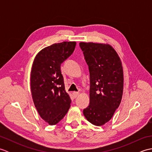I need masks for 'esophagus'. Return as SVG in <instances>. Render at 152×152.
<instances>
[{"mask_svg": "<svg viewBox=\"0 0 152 152\" xmlns=\"http://www.w3.org/2000/svg\"><path fill=\"white\" fill-rule=\"evenodd\" d=\"M73 95H74V97L76 98L77 96H78L79 95V93H78V92H74V93H73Z\"/></svg>", "mask_w": 152, "mask_h": 152, "instance_id": "obj_1", "label": "esophagus"}]
</instances>
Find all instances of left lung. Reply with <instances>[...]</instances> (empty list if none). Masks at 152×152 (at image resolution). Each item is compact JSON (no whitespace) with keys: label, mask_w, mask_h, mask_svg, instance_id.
<instances>
[{"label":"left lung","mask_w":152,"mask_h":152,"mask_svg":"<svg viewBox=\"0 0 152 152\" xmlns=\"http://www.w3.org/2000/svg\"><path fill=\"white\" fill-rule=\"evenodd\" d=\"M90 76L89 104L83 115L93 125L110 121L121 101L124 71L118 53L108 44L80 42Z\"/></svg>","instance_id":"8db88e82"}]
</instances>
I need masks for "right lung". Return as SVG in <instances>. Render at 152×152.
<instances>
[{"mask_svg": "<svg viewBox=\"0 0 152 152\" xmlns=\"http://www.w3.org/2000/svg\"><path fill=\"white\" fill-rule=\"evenodd\" d=\"M76 42H63L44 48L35 57L31 73V89L38 114L51 125L66 114L71 99L64 88L61 64L69 57Z\"/></svg>", "mask_w": 152, "mask_h": 152, "instance_id": "1", "label": "right lung"}]
</instances>
